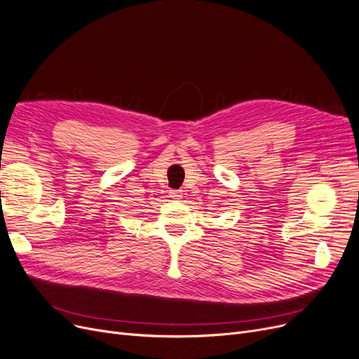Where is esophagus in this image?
Here are the masks:
<instances>
[{
  "label": "esophagus",
  "instance_id": "34e87169",
  "mask_svg": "<svg viewBox=\"0 0 359 359\" xmlns=\"http://www.w3.org/2000/svg\"><path fill=\"white\" fill-rule=\"evenodd\" d=\"M169 196H170L172 199L180 201V199H182V191H181V190H170V191H169Z\"/></svg>",
  "mask_w": 359,
  "mask_h": 359
}]
</instances>
